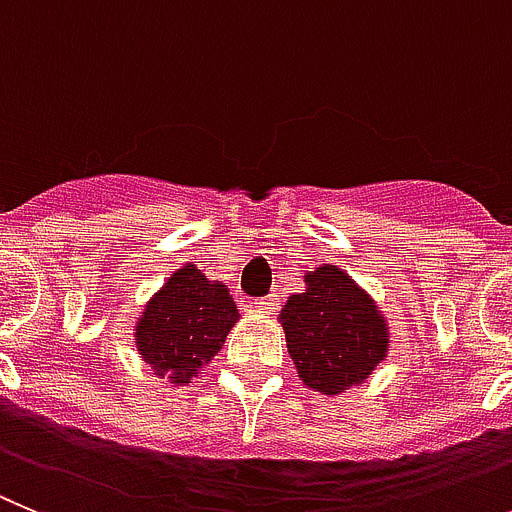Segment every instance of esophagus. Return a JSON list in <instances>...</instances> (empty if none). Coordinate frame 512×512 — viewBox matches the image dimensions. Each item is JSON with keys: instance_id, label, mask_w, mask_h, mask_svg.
Segmentation results:
<instances>
[{"instance_id": "34e87169", "label": "esophagus", "mask_w": 512, "mask_h": 512, "mask_svg": "<svg viewBox=\"0 0 512 512\" xmlns=\"http://www.w3.org/2000/svg\"><path fill=\"white\" fill-rule=\"evenodd\" d=\"M275 308H278V296H275V293H270V296L265 298H257L255 301V311L260 313H273Z\"/></svg>"}]
</instances>
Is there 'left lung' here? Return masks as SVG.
I'll list each match as a JSON object with an SVG mask.
<instances>
[{"mask_svg":"<svg viewBox=\"0 0 512 512\" xmlns=\"http://www.w3.org/2000/svg\"><path fill=\"white\" fill-rule=\"evenodd\" d=\"M288 354L303 385L342 395L388 354V324L375 301L336 265L306 273V290L280 311Z\"/></svg>","mask_w":512,"mask_h":512,"instance_id":"left-lung-1","label":"left lung"}]
</instances>
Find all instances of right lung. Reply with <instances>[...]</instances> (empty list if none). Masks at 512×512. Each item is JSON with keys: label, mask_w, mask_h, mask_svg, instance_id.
Masks as SVG:
<instances>
[{"label": "right lung", "mask_w": 512, "mask_h": 512, "mask_svg": "<svg viewBox=\"0 0 512 512\" xmlns=\"http://www.w3.org/2000/svg\"><path fill=\"white\" fill-rule=\"evenodd\" d=\"M237 321L227 285L188 262L147 301L135 326L137 352L155 375L181 385L209 365Z\"/></svg>", "instance_id": "obj_1"}]
</instances>
